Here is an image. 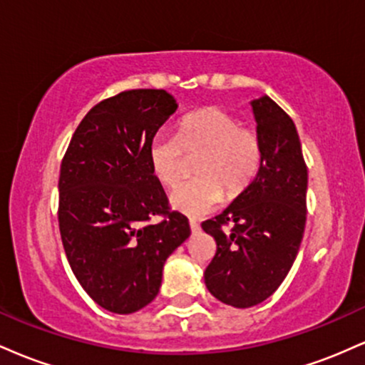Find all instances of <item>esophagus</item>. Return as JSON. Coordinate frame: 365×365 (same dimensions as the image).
<instances>
[{"label":"esophagus","mask_w":365,"mask_h":365,"mask_svg":"<svg viewBox=\"0 0 365 365\" xmlns=\"http://www.w3.org/2000/svg\"><path fill=\"white\" fill-rule=\"evenodd\" d=\"M190 230H192V233H197L200 230V226L195 220H190Z\"/></svg>","instance_id":"1"}]
</instances>
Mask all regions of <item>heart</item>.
<instances>
[{
	"mask_svg": "<svg viewBox=\"0 0 365 365\" xmlns=\"http://www.w3.org/2000/svg\"><path fill=\"white\" fill-rule=\"evenodd\" d=\"M182 150L200 153L195 180L183 183L170 197L171 207L188 216L212 211L223 200L240 195L257 177L262 163L259 133L240 127V120L220 108H204L180 120L177 133H156L149 142L148 165L154 180L175 187L182 175Z\"/></svg>",
	"mask_w": 365,
	"mask_h": 365,
	"instance_id": "b5f03b06",
	"label": "heart"
}]
</instances>
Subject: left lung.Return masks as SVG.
I'll list each match as a JSON object with an SVG mask.
<instances>
[{"mask_svg":"<svg viewBox=\"0 0 365 365\" xmlns=\"http://www.w3.org/2000/svg\"><path fill=\"white\" fill-rule=\"evenodd\" d=\"M250 104L262 142L261 168L221 215L202 223L216 240L204 282L217 300L237 309L278 290L299 254L307 216V166L295 123L267 96Z\"/></svg>","mask_w":365,"mask_h":365,"instance_id":"left-lung-1","label":"left lung"}]
</instances>
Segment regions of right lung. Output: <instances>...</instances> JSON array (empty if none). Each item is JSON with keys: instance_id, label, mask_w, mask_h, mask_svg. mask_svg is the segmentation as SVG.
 I'll return each mask as SVG.
<instances>
[{"instance_id": "add662e5", "label": "right lung", "mask_w": 365, "mask_h": 365, "mask_svg": "<svg viewBox=\"0 0 365 365\" xmlns=\"http://www.w3.org/2000/svg\"><path fill=\"white\" fill-rule=\"evenodd\" d=\"M163 89L125 91L96 104L60 170L61 242L75 278L106 311L132 314L156 299L166 259L190 235L150 175L149 142L177 111ZM153 215H165L158 225Z\"/></svg>"}]
</instances>
